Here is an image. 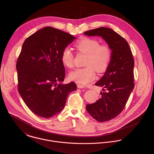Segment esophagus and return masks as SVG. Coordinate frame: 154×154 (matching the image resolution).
<instances>
[{
	"label": "esophagus",
	"instance_id": "1",
	"mask_svg": "<svg viewBox=\"0 0 154 154\" xmlns=\"http://www.w3.org/2000/svg\"><path fill=\"white\" fill-rule=\"evenodd\" d=\"M77 87H78V88H85V86L84 85H82V84H78V85H77Z\"/></svg>",
	"mask_w": 154,
	"mask_h": 154
}]
</instances>
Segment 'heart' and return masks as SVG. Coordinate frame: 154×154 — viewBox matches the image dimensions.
Wrapping results in <instances>:
<instances>
[{"label": "heart", "instance_id": "heart-1", "mask_svg": "<svg viewBox=\"0 0 154 154\" xmlns=\"http://www.w3.org/2000/svg\"><path fill=\"white\" fill-rule=\"evenodd\" d=\"M75 47L80 51L87 54L85 66L78 68L69 73L70 80L77 83L86 85L93 81L96 76L95 70L103 72L107 70L112 58V49L108 44H101L98 40L85 37L76 43ZM62 63L69 68L73 66L74 56L71 50L66 47L62 51Z\"/></svg>", "mask_w": 154, "mask_h": 154}]
</instances>
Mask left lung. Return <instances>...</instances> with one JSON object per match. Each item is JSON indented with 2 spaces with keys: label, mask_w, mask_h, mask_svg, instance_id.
Masks as SVG:
<instances>
[{
  "label": "left lung",
  "mask_w": 154,
  "mask_h": 154,
  "mask_svg": "<svg viewBox=\"0 0 154 154\" xmlns=\"http://www.w3.org/2000/svg\"><path fill=\"white\" fill-rule=\"evenodd\" d=\"M84 34L101 36L112 49L110 65L104 76L95 84L103 87L104 92L100 93V99L86 106L94 119L100 122H107L121 113L134 88V59L128 42L112 29L100 27Z\"/></svg>",
  "instance_id": "obj_1"
}]
</instances>
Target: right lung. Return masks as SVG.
I'll return each mask as SVG.
<instances>
[{
  "label": "right lung",
  "mask_w": 154,
  "mask_h": 154,
  "mask_svg": "<svg viewBox=\"0 0 154 154\" xmlns=\"http://www.w3.org/2000/svg\"><path fill=\"white\" fill-rule=\"evenodd\" d=\"M75 37L46 26L28 37L17 62L18 89L22 100L39 117H51L64 108L69 94L76 89L73 82L62 85L65 69L62 50Z\"/></svg>",
  "instance_id": "add662e5"
}]
</instances>
